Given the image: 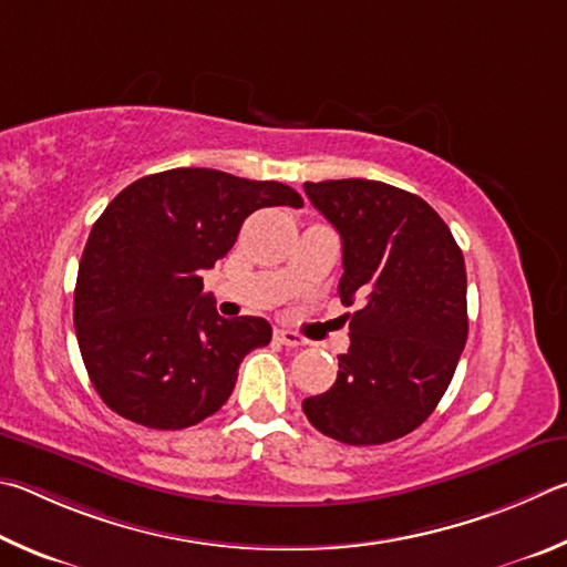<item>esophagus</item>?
I'll use <instances>...</instances> for the list:
<instances>
[{
  "instance_id": "obj_1",
  "label": "esophagus",
  "mask_w": 567,
  "mask_h": 567,
  "mask_svg": "<svg viewBox=\"0 0 567 567\" xmlns=\"http://www.w3.org/2000/svg\"><path fill=\"white\" fill-rule=\"evenodd\" d=\"M274 339L281 343V346H289V349H299V346H306V341L301 339L299 333L293 331H286V329H276L274 331Z\"/></svg>"
}]
</instances>
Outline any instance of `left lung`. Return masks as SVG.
I'll list each match as a JSON object with an SVG mask.
<instances>
[{
    "label": "left lung",
    "mask_w": 567,
    "mask_h": 567,
    "mask_svg": "<svg viewBox=\"0 0 567 567\" xmlns=\"http://www.w3.org/2000/svg\"><path fill=\"white\" fill-rule=\"evenodd\" d=\"M303 192L341 234L339 296L359 303L336 383L306 399L303 413L333 441H395L435 411L468 339L463 251L443 218L403 188L339 178L306 182Z\"/></svg>",
    "instance_id": "1"
}]
</instances>
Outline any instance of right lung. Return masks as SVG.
Returning a JSON list of instances; mask_svg holds the SVG:
<instances>
[{"label":"right lung","mask_w":567,"mask_h":567,"mask_svg":"<svg viewBox=\"0 0 567 567\" xmlns=\"http://www.w3.org/2000/svg\"><path fill=\"white\" fill-rule=\"evenodd\" d=\"M303 206L291 186L216 168H168L128 184L96 218L79 264L74 329L96 393L156 431L202 423L228 401L258 316L221 319L202 274L258 208Z\"/></svg>","instance_id":"right-lung-1"}]
</instances>
